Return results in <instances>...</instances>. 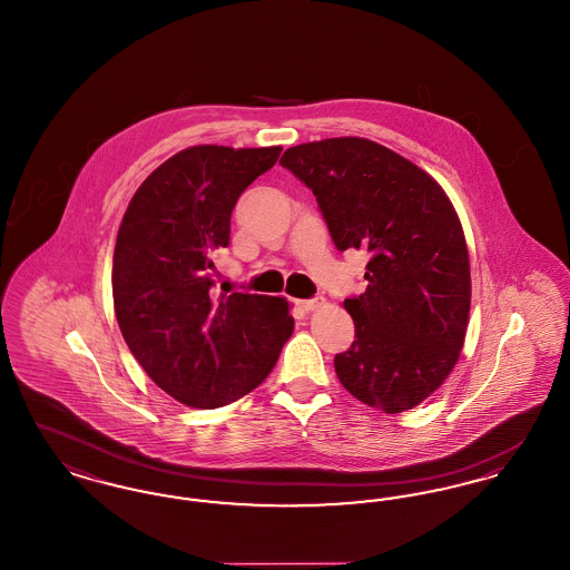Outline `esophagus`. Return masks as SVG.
Here are the masks:
<instances>
[{"instance_id":"1","label":"esophagus","mask_w":570,"mask_h":570,"mask_svg":"<svg viewBox=\"0 0 570 570\" xmlns=\"http://www.w3.org/2000/svg\"><path fill=\"white\" fill-rule=\"evenodd\" d=\"M325 305V297L305 298V301H301V307H303L305 312H318V309H323Z\"/></svg>"}]
</instances>
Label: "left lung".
<instances>
[{"label": "left lung", "mask_w": 570, "mask_h": 570, "mask_svg": "<svg viewBox=\"0 0 570 570\" xmlns=\"http://www.w3.org/2000/svg\"><path fill=\"white\" fill-rule=\"evenodd\" d=\"M314 191L337 249L370 254L365 293L346 298L353 346L335 374L358 402L406 412L449 379L470 316L460 216L430 173L370 138L340 136L284 151Z\"/></svg>", "instance_id": "8db88e82"}]
</instances>
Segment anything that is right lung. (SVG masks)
Instances as JSON below:
<instances>
[{
    "instance_id": "obj_1",
    "label": "right lung",
    "mask_w": 570,
    "mask_h": 570,
    "mask_svg": "<svg viewBox=\"0 0 570 570\" xmlns=\"http://www.w3.org/2000/svg\"><path fill=\"white\" fill-rule=\"evenodd\" d=\"M279 151L188 147L140 184L121 219L112 254L117 323L147 376L186 406L244 397L293 335L286 298L212 293V254L228 245L233 207Z\"/></svg>"
}]
</instances>
